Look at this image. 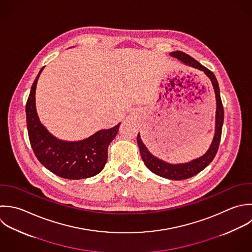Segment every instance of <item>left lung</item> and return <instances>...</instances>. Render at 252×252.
Masks as SVG:
<instances>
[{"label":"left lung","mask_w":252,"mask_h":252,"mask_svg":"<svg viewBox=\"0 0 252 252\" xmlns=\"http://www.w3.org/2000/svg\"><path fill=\"white\" fill-rule=\"evenodd\" d=\"M172 57L177 58L180 60L182 63H184L187 65L192 66L194 68L200 69L205 72V74L210 78L214 91H215V96H216V104H217V109H216V122H215V135L213 138V141L208 149V151L201 157L192 160L189 163L185 164H170L167 162H164L163 160L158 159L157 157L153 156L144 143L142 142L140 135L138 133L137 135V143L138 147L140 150V155L141 158L145 164V166L154 174L157 176H160L165 179L169 180H174V181H180V180H186L189 178H191L198 173H200L202 170H204L214 159V157L217 154L220 140H221V135H222V127H223V123H224V108L220 96V88L218 81L216 79L215 74L209 70L207 67L202 65L200 63H198L196 60H194L192 57L189 55L181 52V51H176L172 52L170 54Z\"/></svg>","instance_id":"left-lung-1"}]
</instances>
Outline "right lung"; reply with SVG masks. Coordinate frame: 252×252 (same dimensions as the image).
Listing matches in <instances>:
<instances>
[{"instance_id":"right-lung-1","label":"right lung","mask_w":252,"mask_h":252,"mask_svg":"<svg viewBox=\"0 0 252 252\" xmlns=\"http://www.w3.org/2000/svg\"><path fill=\"white\" fill-rule=\"evenodd\" d=\"M41 68L28 96L25 112L28 137L39 162L55 175L68 180L87 179L99 174L108 159V146L116 137L120 124L101 129L79 141H63L52 135L40 123L35 106V90Z\"/></svg>"}]
</instances>
